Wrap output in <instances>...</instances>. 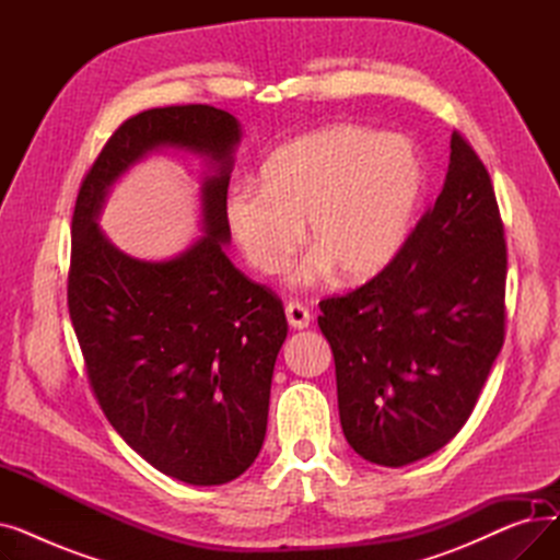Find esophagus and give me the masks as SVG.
<instances>
[{
    "instance_id": "obj_1",
    "label": "esophagus",
    "mask_w": 560,
    "mask_h": 560,
    "mask_svg": "<svg viewBox=\"0 0 560 560\" xmlns=\"http://www.w3.org/2000/svg\"><path fill=\"white\" fill-rule=\"evenodd\" d=\"M285 317H288V325L292 329H306L311 325V313L304 304L300 302H288L285 306Z\"/></svg>"
}]
</instances>
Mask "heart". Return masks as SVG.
Wrapping results in <instances>:
<instances>
[{
	"label": "heart",
	"instance_id": "1",
	"mask_svg": "<svg viewBox=\"0 0 560 560\" xmlns=\"http://www.w3.org/2000/svg\"><path fill=\"white\" fill-rule=\"evenodd\" d=\"M424 172L418 152L399 138L361 125H331L283 144L258 184L235 186L226 224L247 262L277 275L302 238L306 220L315 249L295 283L313 285L338 270L363 283L388 268L416 218Z\"/></svg>",
	"mask_w": 560,
	"mask_h": 560
}]
</instances>
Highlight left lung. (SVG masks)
Listing matches in <instances>:
<instances>
[{
	"instance_id": "1",
	"label": "left lung",
	"mask_w": 560,
	"mask_h": 560,
	"mask_svg": "<svg viewBox=\"0 0 560 560\" xmlns=\"http://www.w3.org/2000/svg\"><path fill=\"white\" fill-rule=\"evenodd\" d=\"M450 150L443 192L388 268L319 302L342 433L384 467L450 443L504 345V224L477 152L458 131Z\"/></svg>"
}]
</instances>
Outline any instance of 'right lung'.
I'll list each match as a JSON object with an SVG mask.
<instances>
[{"label": "right lung", "mask_w": 560, "mask_h": 560, "mask_svg": "<svg viewBox=\"0 0 560 560\" xmlns=\"http://www.w3.org/2000/svg\"><path fill=\"white\" fill-rule=\"evenodd\" d=\"M241 122L206 104L142 110L104 144L72 215L68 306L88 378L113 429L159 472L190 486L238 479L256 460L288 336L281 300L229 260L226 188ZM205 159L202 235L144 261L96 220L114 182L152 153Z\"/></svg>", "instance_id": "1"}]
</instances>
